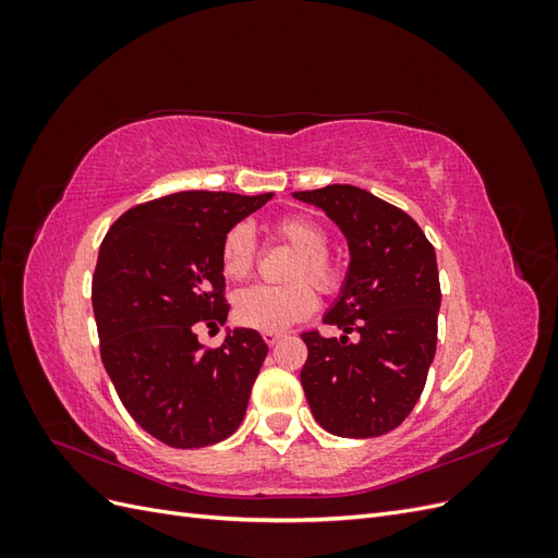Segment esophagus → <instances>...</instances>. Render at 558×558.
<instances>
[{
  "instance_id": "obj_1",
  "label": "esophagus",
  "mask_w": 558,
  "mask_h": 558,
  "mask_svg": "<svg viewBox=\"0 0 558 558\" xmlns=\"http://www.w3.org/2000/svg\"><path fill=\"white\" fill-rule=\"evenodd\" d=\"M281 332H263V340L269 344V347H275L279 340H281Z\"/></svg>"
}]
</instances>
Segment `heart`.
Listing matches in <instances>:
<instances>
[{
    "mask_svg": "<svg viewBox=\"0 0 558 558\" xmlns=\"http://www.w3.org/2000/svg\"><path fill=\"white\" fill-rule=\"evenodd\" d=\"M281 240L289 242L298 256L291 265V279H310L316 289L332 293L340 286V269L328 258V234L312 218L289 216L277 223ZM258 258L256 230L251 223H234L221 242V265L230 279L251 275ZM316 307V293L307 281L286 286L256 283L234 295V318L246 328L277 332L305 318Z\"/></svg>",
    "mask_w": 558,
    "mask_h": 558,
    "instance_id": "1",
    "label": "heart"
}]
</instances>
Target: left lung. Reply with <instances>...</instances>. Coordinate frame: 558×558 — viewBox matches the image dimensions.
I'll list each match as a JSON object with an SVG mask.
<instances>
[{"mask_svg": "<svg viewBox=\"0 0 558 558\" xmlns=\"http://www.w3.org/2000/svg\"><path fill=\"white\" fill-rule=\"evenodd\" d=\"M293 197L324 211L349 244L342 291L324 316L340 340L302 332L300 381L312 414L332 435H384L414 410L435 359L442 300L435 248L412 216L356 185ZM349 331L360 332L356 343Z\"/></svg>", "mask_w": 558, "mask_h": 558, "instance_id": "8db88e82", "label": "left lung"}]
</instances>
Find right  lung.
Segmentation results:
<instances>
[{
  "label": "right lung",
  "mask_w": 558,
  "mask_h": 558,
  "mask_svg": "<svg viewBox=\"0 0 558 558\" xmlns=\"http://www.w3.org/2000/svg\"><path fill=\"white\" fill-rule=\"evenodd\" d=\"M272 193L183 191L125 211L99 246L93 312L99 353L130 416L174 449L240 428L267 356L258 330L228 328L218 349L195 326L226 324L223 234Z\"/></svg>",
  "instance_id": "add662e5"
}]
</instances>
